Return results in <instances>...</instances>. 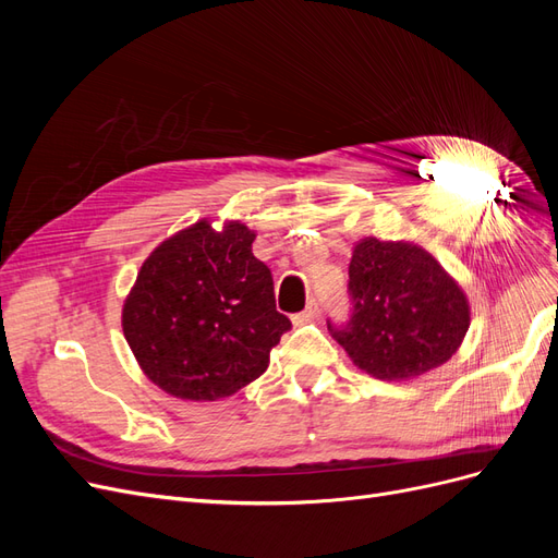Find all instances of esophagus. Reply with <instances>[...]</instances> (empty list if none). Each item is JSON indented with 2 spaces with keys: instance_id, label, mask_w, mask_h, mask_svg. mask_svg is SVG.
Instances as JSON below:
<instances>
[{
  "instance_id": "obj_1",
  "label": "esophagus",
  "mask_w": 558,
  "mask_h": 558,
  "mask_svg": "<svg viewBox=\"0 0 558 558\" xmlns=\"http://www.w3.org/2000/svg\"><path fill=\"white\" fill-rule=\"evenodd\" d=\"M318 312H320V307H318V300H314V298H312V300L307 302V310L293 316V326H305V324H310L312 318H316V316H318Z\"/></svg>"
}]
</instances>
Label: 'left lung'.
<instances>
[{
    "label": "left lung",
    "mask_w": 558,
    "mask_h": 558,
    "mask_svg": "<svg viewBox=\"0 0 558 558\" xmlns=\"http://www.w3.org/2000/svg\"><path fill=\"white\" fill-rule=\"evenodd\" d=\"M351 316L328 330L353 365L381 381L447 363L470 328L463 289L426 248L365 238L349 263Z\"/></svg>",
    "instance_id": "1"
}]
</instances>
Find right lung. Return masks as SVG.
Returning a JSON list of instances; mask_svg holds the SVG:
<instances>
[{"mask_svg":"<svg viewBox=\"0 0 558 558\" xmlns=\"http://www.w3.org/2000/svg\"><path fill=\"white\" fill-rule=\"evenodd\" d=\"M253 240L240 221L223 230L197 221L144 260L123 305V332L144 375L170 396H232L265 373L269 351L291 330Z\"/></svg>","mask_w":558,"mask_h":558,"instance_id":"1","label":"right lung"}]
</instances>
